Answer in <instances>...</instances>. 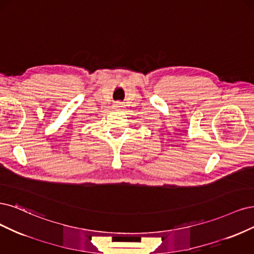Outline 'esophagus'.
<instances>
[{"label": "esophagus", "instance_id": "obj_1", "mask_svg": "<svg viewBox=\"0 0 254 254\" xmlns=\"http://www.w3.org/2000/svg\"><path fill=\"white\" fill-rule=\"evenodd\" d=\"M122 104L121 102H115V104H114V109H116V110H120L121 108H122Z\"/></svg>", "mask_w": 254, "mask_h": 254}]
</instances>
